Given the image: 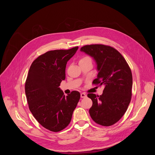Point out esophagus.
Returning <instances> with one entry per match:
<instances>
[{"instance_id": "1", "label": "esophagus", "mask_w": 155, "mask_h": 155, "mask_svg": "<svg viewBox=\"0 0 155 155\" xmlns=\"http://www.w3.org/2000/svg\"><path fill=\"white\" fill-rule=\"evenodd\" d=\"M80 96H81V98H84V97H86V94H85V93H81V94H80Z\"/></svg>"}]
</instances>
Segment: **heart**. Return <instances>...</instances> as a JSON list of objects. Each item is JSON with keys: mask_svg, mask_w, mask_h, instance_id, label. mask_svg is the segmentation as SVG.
I'll use <instances>...</instances> for the list:
<instances>
[{"mask_svg": "<svg viewBox=\"0 0 155 155\" xmlns=\"http://www.w3.org/2000/svg\"><path fill=\"white\" fill-rule=\"evenodd\" d=\"M90 59L89 57H87V56H85V57H83V58H82L81 59H80V61H82V60H85V59Z\"/></svg>", "mask_w": 155, "mask_h": 155, "instance_id": "1", "label": "heart"}]
</instances>
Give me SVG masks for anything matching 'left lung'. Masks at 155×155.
Here are the masks:
<instances>
[{"label":"left lung","mask_w":155,"mask_h":155,"mask_svg":"<svg viewBox=\"0 0 155 155\" xmlns=\"http://www.w3.org/2000/svg\"><path fill=\"white\" fill-rule=\"evenodd\" d=\"M80 51L92 57L96 63L98 74L93 83L104 86L101 96L87 94L93 101L90 115L102 126L114 124L124 115L130 102L131 71L123 56L113 47L90 45L81 47Z\"/></svg>","instance_id":"obj_1"}]
</instances>
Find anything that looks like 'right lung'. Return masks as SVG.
I'll list each match as a JSON object with an SVG mask.
<instances>
[{"instance_id": "obj_1", "label": "right lung", "mask_w": 155, "mask_h": 155, "mask_svg": "<svg viewBox=\"0 0 155 155\" xmlns=\"http://www.w3.org/2000/svg\"><path fill=\"white\" fill-rule=\"evenodd\" d=\"M78 48L44 53L33 61L28 72L25 93L30 111L43 127L53 132L69 125L80 98L77 91L65 96L59 87L65 78L66 64Z\"/></svg>"}]
</instances>
